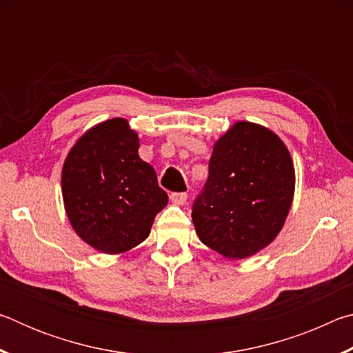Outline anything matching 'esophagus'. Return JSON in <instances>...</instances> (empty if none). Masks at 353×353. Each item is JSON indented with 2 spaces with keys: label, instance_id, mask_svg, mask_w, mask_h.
Here are the masks:
<instances>
[{
  "label": "esophagus",
  "instance_id": "esophagus-1",
  "mask_svg": "<svg viewBox=\"0 0 353 353\" xmlns=\"http://www.w3.org/2000/svg\"><path fill=\"white\" fill-rule=\"evenodd\" d=\"M187 198H188L187 193H171L170 196L171 202L176 205H183L185 202H187Z\"/></svg>",
  "mask_w": 353,
  "mask_h": 353
}]
</instances>
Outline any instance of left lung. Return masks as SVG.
<instances>
[{
	"label": "left lung",
	"mask_w": 353,
	"mask_h": 353,
	"mask_svg": "<svg viewBox=\"0 0 353 353\" xmlns=\"http://www.w3.org/2000/svg\"><path fill=\"white\" fill-rule=\"evenodd\" d=\"M294 183V165L279 135L235 123L213 146L208 179L191 212L196 234L225 259H248L282 230Z\"/></svg>",
	"instance_id": "obj_1"
}]
</instances>
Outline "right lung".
Here are the masks:
<instances>
[{"mask_svg":"<svg viewBox=\"0 0 353 353\" xmlns=\"http://www.w3.org/2000/svg\"><path fill=\"white\" fill-rule=\"evenodd\" d=\"M139 146V135L126 119L112 118L87 130L65 159V212L76 234L104 254L139 246L155 214L168 204Z\"/></svg>","mask_w":353,"mask_h":353,"instance_id":"obj_1","label":"right lung"}]
</instances>
